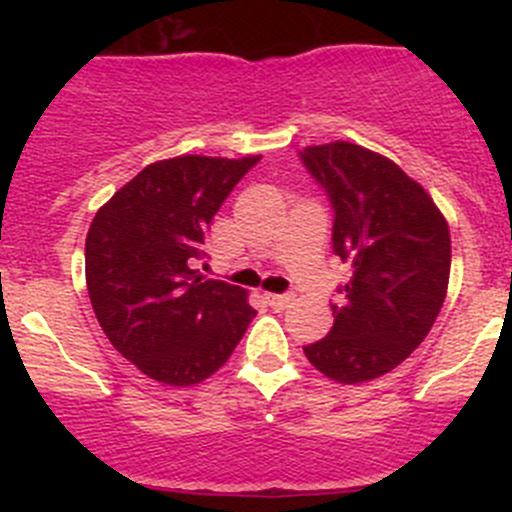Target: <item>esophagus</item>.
I'll use <instances>...</instances> for the list:
<instances>
[{
	"mask_svg": "<svg viewBox=\"0 0 512 512\" xmlns=\"http://www.w3.org/2000/svg\"><path fill=\"white\" fill-rule=\"evenodd\" d=\"M265 302L270 304L272 309H285V307H289V302H292V297H289V294H270V292H265Z\"/></svg>",
	"mask_w": 512,
	"mask_h": 512,
	"instance_id": "1",
	"label": "esophagus"
}]
</instances>
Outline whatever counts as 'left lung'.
<instances>
[{"instance_id": "left-lung-1", "label": "left lung", "mask_w": 512, "mask_h": 512, "mask_svg": "<svg viewBox=\"0 0 512 512\" xmlns=\"http://www.w3.org/2000/svg\"><path fill=\"white\" fill-rule=\"evenodd\" d=\"M334 210L332 250L352 265L334 327L304 347L314 369L361 384L396 369L426 339L451 275L446 218L394 160L337 141L299 151Z\"/></svg>"}]
</instances>
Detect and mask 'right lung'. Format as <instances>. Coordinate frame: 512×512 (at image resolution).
Wrapping results in <instances>:
<instances>
[{
  "mask_svg": "<svg viewBox=\"0 0 512 512\" xmlns=\"http://www.w3.org/2000/svg\"><path fill=\"white\" fill-rule=\"evenodd\" d=\"M255 163L260 156L158 160L89 227L86 287L98 324L151 379L200 384L230 359L255 317L245 289L195 270L215 213Z\"/></svg>",
  "mask_w": 512,
  "mask_h": 512,
  "instance_id": "right-lung-1",
  "label": "right lung"
}]
</instances>
